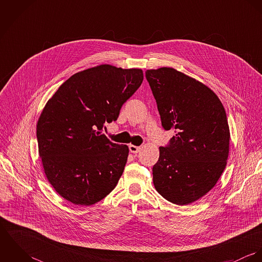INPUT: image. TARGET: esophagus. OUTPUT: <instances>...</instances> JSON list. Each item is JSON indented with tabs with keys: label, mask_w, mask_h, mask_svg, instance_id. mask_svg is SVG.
<instances>
[{
	"label": "esophagus",
	"mask_w": 262,
	"mask_h": 262,
	"mask_svg": "<svg viewBox=\"0 0 262 262\" xmlns=\"http://www.w3.org/2000/svg\"><path fill=\"white\" fill-rule=\"evenodd\" d=\"M129 150H130L131 153H138V152L141 150V147H140V146H135V145L130 144V145H129Z\"/></svg>",
	"instance_id": "34e87169"
}]
</instances>
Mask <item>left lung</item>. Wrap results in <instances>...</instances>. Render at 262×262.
I'll use <instances>...</instances> for the list:
<instances>
[{
    "mask_svg": "<svg viewBox=\"0 0 262 262\" xmlns=\"http://www.w3.org/2000/svg\"><path fill=\"white\" fill-rule=\"evenodd\" d=\"M145 76L162 127L177 133L159 147L154 187L168 202L188 205L210 191L224 171L230 141L224 107L211 89L174 69L148 70Z\"/></svg>",
    "mask_w": 262,
    "mask_h": 262,
    "instance_id": "1",
    "label": "left lung"
}]
</instances>
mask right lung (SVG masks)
<instances>
[{
	"label": "right lung",
	"mask_w": 262,
	"mask_h": 262,
	"mask_svg": "<svg viewBox=\"0 0 262 262\" xmlns=\"http://www.w3.org/2000/svg\"><path fill=\"white\" fill-rule=\"evenodd\" d=\"M142 80V70L102 64L72 75L48 100L37 122L38 150L48 182L63 199L91 206L117 186L129 148L102 131Z\"/></svg>",
	"instance_id": "right-lung-1"
}]
</instances>
